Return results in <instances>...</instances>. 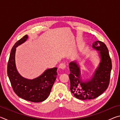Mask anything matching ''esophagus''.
Returning a JSON list of instances; mask_svg holds the SVG:
<instances>
[{"label": "esophagus", "instance_id": "esophagus-1", "mask_svg": "<svg viewBox=\"0 0 120 120\" xmlns=\"http://www.w3.org/2000/svg\"><path fill=\"white\" fill-rule=\"evenodd\" d=\"M59 68L61 69H64L66 68V64H64V63H61L59 66Z\"/></svg>", "mask_w": 120, "mask_h": 120}]
</instances>
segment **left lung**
<instances>
[{
  "instance_id": "1",
  "label": "left lung",
  "mask_w": 120,
  "mask_h": 120,
  "mask_svg": "<svg viewBox=\"0 0 120 120\" xmlns=\"http://www.w3.org/2000/svg\"><path fill=\"white\" fill-rule=\"evenodd\" d=\"M93 48L99 51L101 62L90 80L82 82L80 68L76 62H71L69 64L71 92L75 97L81 100L98 97L106 90L109 84L112 66L108 49L99 41L93 43Z\"/></svg>"
}]
</instances>
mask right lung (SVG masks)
<instances>
[{"mask_svg":"<svg viewBox=\"0 0 120 120\" xmlns=\"http://www.w3.org/2000/svg\"><path fill=\"white\" fill-rule=\"evenodd\" d=\"M28 38L25 35L16 42L12 48L7 64V74L14 92L21 98L32 102H41L48 98L57 76V68L47 69L42 75L34 79H27L21 76L16 68V48Z\"/></svg>","mask_w":120,"mask_h":120,"instance_id":"right-lung-1","label":"right lung"}]
</instances>
